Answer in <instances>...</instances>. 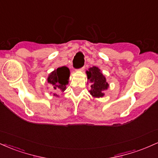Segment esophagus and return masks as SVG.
I'll use <instances>...</instances> for the list:
<instances>
[{
    "instance_id": "esophagus-1",
    "label": "esophagus",
    "mask_w": 158,
    "mask_h": 158,
    "mask_svg": "<svg viewBox=\"0 0 158 158\" xmlns=\"http://www.w3.org/2000/svg\"><path fill=\"white\" fill-rule=\"evenodd\" d=\"M85 70V67H82V68H81L80 69L81 71H83V70Z\"/></svg>"
}]
</instances>
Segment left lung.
<instances>
[{
    "instance_id": "8db88e82",
    "label": "left lung",
    "mask_w": 158,
    "mask_h": 158,
    "mask_svg": "<svg viewBox=\"0 0 158 158\" xmlns=\"http://www.w3.org/2000/svg\"><path fill=\"white\" fill-rule=\"evenodd\" d=\"M88 77V84L90 83L89 92L94 98H100L105 96V91L108 90L109 84L106 78L103 75L101 70L98 67L94 66L86 71Z\"/></svg>"
}]
</instances>
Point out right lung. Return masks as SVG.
I'll list each match as a JSON object with an SVG mask.
<instances>
[{
    "label": "right lung",
    "instance_id": "1",
    "mask_svg": "<svg viewBox=\"0 0 158 158\" xmlns=\"http://www.w3.org/2000/svg\"><path fill=\"white\" fill-rule=\"evenodd\" d=\"M70 70L68 67L62 66L61 68H58L48 75V82L52 85L53 90L55 91L64 92L66 90V85L69 82V77H70ZM55 97H59L57 94H53Z\"/></svg>",
    "mask_w": 158,
    "mask_h": 158
}]
</instances>
